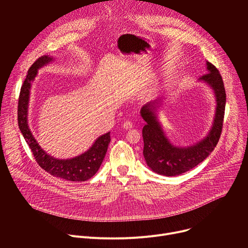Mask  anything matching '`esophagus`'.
<instances>
[{"label": "esophagus", "instance_id": "obj_1", "mask_svg": "<svg viewBox=\"0 0 248 248\" xmlns=\"http://www.w3.org/2000/svg\"><path fill=\"white\" fill-rule=\"evenodd\" d=\"M123 127L124 129H129V128H132L133 127V123L131 121H125L124 124H123Z\"/></svg>", "mask_w": 248, "mask_h": 248}]
</instances>
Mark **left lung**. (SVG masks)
Masks as SVG:
<instances>
[{
	"mask_svg": "<svg viewBox=\"0 0 248 248\" xmlns=\"http://www.w3.org/2000/svg\"><path fill=\"white\" fill-rule=\"evenodd\" d=\"M208 73L200 78L213 88L217 101L214 124L208 135L199 142L188 147H176L163 132L154 113L155 103H148L141 109V116L146 122L142 129L144 141L143 155L147 165L155 172L167 176L182 174L204 161L213 151L222 134L226 108V90L218 68L207 62Z\"/></svg>",
	"mask_w": 248,
	"mask_h": 248,
	"instance_id": "left-lung-1",
	"label": "left lung"
}]
</instances>
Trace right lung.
<instances>
[{"label":"right lung","instance_id":"obj_1","mask_svg":"<svg viewBox=\"0 0 248 248\" xmlns=\"http://www.w3.org/2000/svg\"><path fill=\"white\" fill-rule=\"evenodd\" d=\"M53 59L48 56L38 58L28 69L26 78L20 88L18 106H17V122L18 127L28 144L35 161L50 174L69 182H85L97 172L99 170L111 141L110 132L101 135L96 139L94 144L83 154L67 160H59L48 155L38 145L37 141L33 137L27 124V109L29 101V90L31 81L37 74V69L48 63Z\"/></svg>","mask_w":248,"mask_h":248}]
</instances>
